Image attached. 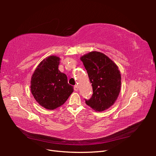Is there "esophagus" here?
<instances>
[{"mask_svg":"<svg viewBox=\"0 0 156 156\" xmlns=\"http://www.w3.org/2000/svg\"><path fill=\"white\" fill-rule=\"evenodd\" d=\"M74 90L75 91H78V87L77 85H75L74 86Z\"/></svg>","mask_w":156,"mask_h":156,"instance_id":"esophagus-1","label":"esophagus"}]
</instances>
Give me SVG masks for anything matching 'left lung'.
I'll use <instances>...</instances> for the list:
<instances>
[{
  "instance_id": "1",
  "label": "left lung",
  "mask_w": 156,
  "mask_h": 156,
  "mask_svg": "<svg viewBox=\"0 0 156 156\" xmlns=\"http://www.w3.org/2000/svg\"><path fill=\"white\" fill-rule=\"evenodd\" d=\"M87 69L93 94L86 104L96 111H102L114 104L121 90V77L117 66L101 52L92 51L81 57Z\"/></svg>"
}]
</instances>
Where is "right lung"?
Instances as JSON below:
<instances>
[{
    "label": "right lung",
    "instance_id": "obj_1",
    "mask_svg": "<svg viewBox=\"0 0 156 156\" xmlns=\"http://www.w3.org/2000/svg\"><path fill=\"white\" fill-rule=\"evenodd\" d=\"M59 58L49 56L44 59L32 76L31 90L34 98L45 108L54 110L67 101L74 88L58 69Z\"/></svg>",
    "mask_w": 156,
    "mask_h": 156
}]
</instances>
